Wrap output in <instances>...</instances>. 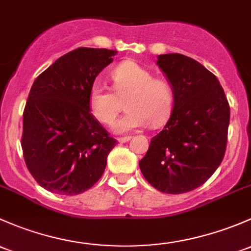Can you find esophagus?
Here are the masks:
<instances>
[{"instance_id":"obj_1","label":"esophagus","mask_w":251,"mask_h":251,"mask_svg":"<svg viewBox=\"0 0 251 251\" xmlns=\"http://www.w3.org/2000/svg\"><path fill=\"white\" fill-rule=\"evenodd\" d=\"M131 139V136H123V138H118L117 141L118 143L123 144V143H126V141H129Z\"/></svg>"}]
</instances>
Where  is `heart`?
<instances>
[{"label": "heart", "instance_id": "1", "mask_svg": "<svg viewBox=\"0 0 251 251\" xmlns=\"http://www.w3.org/2000/svg\"><path fill=\"white\" fill-rule=\"evenodd\" d=\"M112 92L110 88L94 83L88 93V106L95 120L105 126L115 122L126 99V112L113 125L116 133H128L150 125H164L174 105L173 88L164 79L135 61H125L111 71Z\"/></svg>", "mask_w": 251, "mask_h": 251}]
</instances>
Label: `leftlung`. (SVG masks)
Wrapping results in <instances>:
<instances>
[{
    "mask_svg": "<svg viewBox=\"0 0 251 251\" xmlns=\"http://www.w3.org/2000/svg\"><path fill=\"white\" fill-rule=\"evenodd\" d=\"M157 59L172 84L174 107L139 165L156 190L179 195L202 186L221 164L229 105L215 75L195 59L177 53Z\"/></svg>",
    "mask_w": 251,
    "mask_h": 251,
    "instance_id": "obj_1",
    "label": "left lung"
}]
</instances>
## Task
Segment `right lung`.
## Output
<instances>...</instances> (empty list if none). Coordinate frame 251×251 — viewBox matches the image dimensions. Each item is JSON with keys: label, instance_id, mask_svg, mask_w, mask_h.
I'll return each instance as SVG.
<instances>
[{"label": "right lung", "instance_id": "add662e5", "mask_svg": "<svg viewBox=\"0 0 251 251\" xmlns=\"http://www.w3.org/2000/svg\"><path fill=\"white\" fill-rule=\"evenodd\" d=\"M116 50L81 47L60 56L33 82L23 113L22 149L43 188L75 196L99 181L117 140L95 120L88 93Z\"/></svg>", "mask_w": 251, "mask_h": 251}]
</instances>
